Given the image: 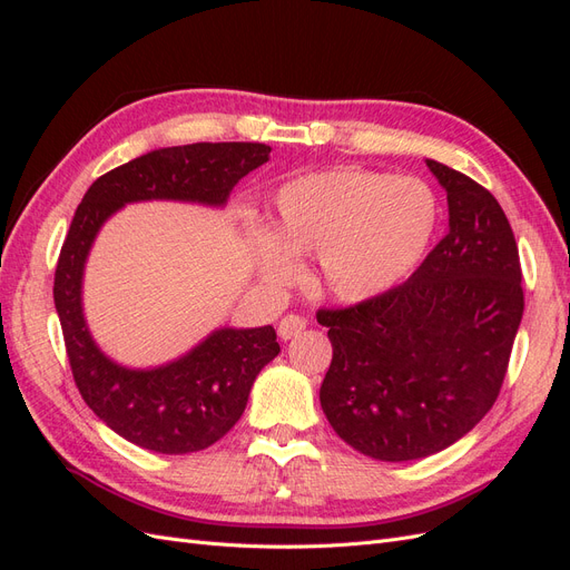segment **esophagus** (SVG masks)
Listing matches in <instances>:
<instances>
[{
  "instance_id": "1",
  "label": "esophagus",
  "mask_w": 570,
  "mask_h": 570,
  "mask_svg": "<svg viewBox=\"0 0 570 570\" xmlns=\"http://www.w3.org/2000/svg\"><path fill=\"white\" fill-rule=\"evenodd\" d=\"M306 327V318H302V316H297V314H287L281 323H278V335L283 337V340H292V337H297L302 331Z\"/></svg>"
}]
</instances>
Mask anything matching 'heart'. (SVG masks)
Returning a JSON list of instances; mask_svg holds the SVG:
<instances>
[{
	"label": "heart",
	"instance_id": "b5f03b06",
	"mask_svg": "<svg viewBox=\"0 0 570 570\" xmlns=\"http://www.w3.org/2000/svg\"><path fill=\"white\" fill-rule=\"evenodd\" d=\"M438 226L433 189L416 178L335 168L287 183L275 197L262 275L292 278L295 258L316 254L318 283L342 302L383 295L419 266Z\"/></svg>",
	"mask_w": 570,
	"mask_h": 570
}]
</instances>
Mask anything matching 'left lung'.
<instances>
[{"mask_svg":"<svg viewBox=\"0 0 570 570\" xmlns=\"http://www.w3.org/2000/svg\"><path fill=\"white\" fill-rule=\"evenodd\" d=\"M450 233L411 278L347 308H318L333 361L321 406L335 433L377 461L425 459L497 402L523 318L521 262L485 187L428 159Z\"/></svg>","mask_w":570,"mask_h":570,"instance_id":"8db88e82","label":"left lung"}]
</instances>
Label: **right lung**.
Here are the masks:
<instances>
[{
	"label": "right lung",
	"instance_id": "1",
	"mask_svg": "<svg viewBox=\"0 0 570 570\" xmlns=\"http://www.w3.org/2000/svg\"><path fill=\"white\" fill-rule=\"evenodd\" d=\"M262 142H197L142 154L97 178L78 204L55 273V304L73 381L97 416L128 442L189 454L239 421L249 390L281 352L273 325L220 327L159 368L118 366L95 344L82 316V271L105 220L130 202L174 199L223 206L249 170L268 161Z\"/></svg>",
	"mask_w": 570,
	"mask_h": 570
}]
</instances>
